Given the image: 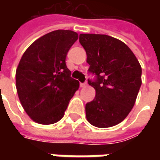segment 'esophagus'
Segmentation results:
<instances>
[{"label":"esophagus","instance_id":"esophagus-1","mask_svg":"<svg viewBox=\"0 0 160 160\" xmlns=\"http://www.w3.org/2000/svg\"><path fill=\"white\" fill-rule=\"evenodd\" d=\"M80 87H85V86L87 85V83H86V82H85V83H80Z\"/></svg>","mask_w":160,"mask_h":160}]
</instances>
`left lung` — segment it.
I'll return each instance as SVG.
<instances>
[{
    "label": "left lung",
    "instance_id": "8db88e82",
    "mask_svg": "<svg viewBox=\"0 0 160 160\" xmlns=\"http://www.w3.org/2000/svg\"><path fill=\"white\" fill-rule=\"evenodd\" d=\"M79 41L86 51L88 71L95 75L88 80L95 96L85 105L87 120L98 128L116 125L134 107L142 84L141 66L131 50L112 36L80 34Z\"/></svg>",
    "mask_w": 160,
    "mask_h": 160
}]
</instances>
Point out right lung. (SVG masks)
Here are the masks:
<instances>
[{"label":"right lung","mask_w":160,"mask_h":160,"mask_svg":"<svg viewBox=\"0 0 160 160\" xmlns=\"http://www.w3.org/2000/svg\"><path fill=\"white\" fill-rule=\"evenodd\" d=\"M78 34L68 30L51 31L29 46L16 72L21 105L34 121L51 124L62 119L80 83L73 79L65 58Z\"/></svg>","instance_id":"1"}]
</instances>
